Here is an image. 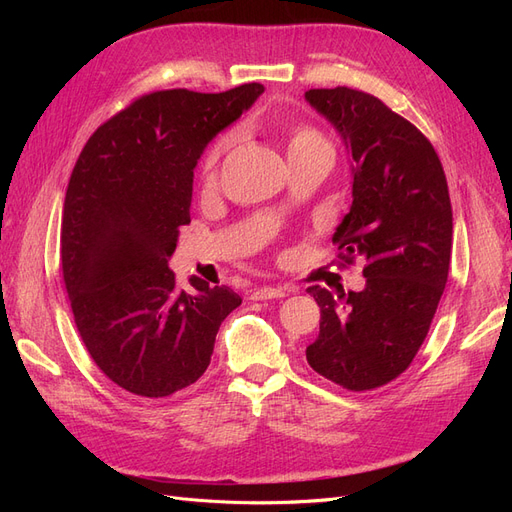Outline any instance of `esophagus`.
Masks as SVG:
<instances>
[{"label":"esophagus","instance_id":"1","mask_svg":"<svg viewBox=\"0 0 512 512\" xmlns=\"http://www.w3.org/2000/svg\"><path fill=\"white\" fill-rule=\"evenodd\" d=\"M286 297V290L280 286H265V288H256L252 292L254 301H265V299H282Z\"/></svg>","mask_w":512,"mask_h":512}]
</instances>
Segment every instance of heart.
<instances>
[{"label": "heart", "instance_id": "heart-1", "mask_svg": "<svg viewBox=\"0 0 512 512\" xmlns=\"http://www.w3.org/2000/svg\"><path fill=\"white\" fill-rule=\"evenodd\" d=\"M230 145H232V134H224L209 147L207 156L203 160V179L207 183H213L215 179H218L220 162L224 158V153L230 149ZM314 149H324V151L333 153L331 143L327 141V136H324L320 130H316L314 126H307V123H297V126L290 130V136H288V156H292V153L314 151Z\"/></svg>", "mask_w": 512, "mask_h": 512}]
</instances>
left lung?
I'll list each match as a JSON object with an SVG mask.
<instances>
[{
    "instance_id": "obj_1",
    "label": "left lung",
    "mask_w": 512,
    "mask_h": 512,
    "mask_svg": "<svg viewBox=\"0 0 512 512\" xmlns=\"http://www.w3.org/2000/svg\"><path fill=\"white\" fill-rule=\"evenodd\" d=\"M305 98L352 156V207L333 235L339 260H365L361 292L307 288L320 333L305 356L322 378L371 391L404 374L436 316L451 267V196L429 138L380 98L350 87Z\"/></svg>"
}]
</instances>
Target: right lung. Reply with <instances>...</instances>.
Returning <instances> with one entry per match:
<instances>
[{"label":"right lung","mask_w":512,"mask_h":512,"mask_svg":"<svg viewBox=\"0 0 512 512\" xmlns=\"http://www.w3.org/2000/svg\"><path fill=\"white\" fill-rule=\"evenodd\" d=\"M265 91H151L89 136L61 215V271L76 329L102 374L141 397H168L205 374L228 286H177L168 258L190 224L192 177L211 138Z\"/></svg>","instance_id":"right-lung-1"}]
</instances>
